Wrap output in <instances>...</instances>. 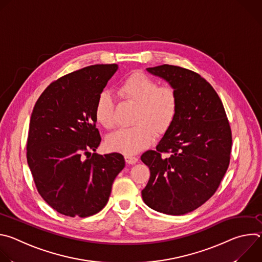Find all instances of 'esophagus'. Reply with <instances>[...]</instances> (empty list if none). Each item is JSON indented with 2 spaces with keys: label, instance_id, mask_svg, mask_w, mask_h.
<instances>
[{
  "label": "esophagus",
  "instance_id": "34e87169",
  "mask_svg": "<svg viewBox=\"0 0 262 262\" xmlns=\"http://www.w3.org/2000/svg\"><path fill=\"white\" fill-rule=\"evenodd\" d=\"M138 158L137 157H134V156H125V161H126V163L127 164H129V165H134V164H136L137 162H138Z\"/></svg>",
  "mask_w": 262,
  "mask_h": 262
}]
</instances>
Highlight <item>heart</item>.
I'll return each instance as SVG.
<instances>
[{"instance_id": "obj_1", "label": "heart", "mask_w": 262, "mask_h": 262, "mask_svg": "<svg viewBox=\"0 0 262 262\" xmlns=\"http://www.w3.org/2000/svg\"><path fill=\"white\" fill-rule=\"evenodd\" d=\"M120 96L137 104L134 126L120 128L106 139L111 150L126 156L139 152L150 145L158 136L165 135L173 125L178 113V96L171 87H159L150 77L136 72L121 83ZM96 120L105 128L115 125L114 100L111 93L103 90L94 104Z\"/></svg>"}]
</instances>
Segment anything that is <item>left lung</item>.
Here are the masks:
<instances>
[{
    "label": "left lung",
    "mask_w": 262,
    "mask_h": 262,
    "mask_svg": "<svg viewBox=\"0 0 262 262\" xmlns=\"http://www.w3.org/2000/svg\"><path fill=\"white\" fill-rule=\"evenodd\" d=\"M146 70L176 91L178 113L156 150L141 156L150 170L142 198L159 212L184 214L215 193L228 169L232 145L229 121L219 95L200 74L168 64Z\"/></svg>",
    "instance_id": "8db88e82"
}]
</instances>
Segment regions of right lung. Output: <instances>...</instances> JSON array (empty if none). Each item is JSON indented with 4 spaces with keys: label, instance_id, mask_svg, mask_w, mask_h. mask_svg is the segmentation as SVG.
Instances as JSON below:
<instances>
[{
    "label": "right lung",
    "instance_id": "obj_1",
    "mask_svg": "<svg viewBox=\"0 0 262 262\" xmlns=\"http://www.w3.org/2000/svg\"><path fill=\"white\" fill-rule=\"evenodd\" d=\"M97 64L53 82L36 101L27 142V161L43 200L67 216L86 217L107 203L112 184L125 166L122 155H97V95L117 71Z\"/></svg>",
    "mask_w": 262,
    "mask_h": 262
}]
</instances>
